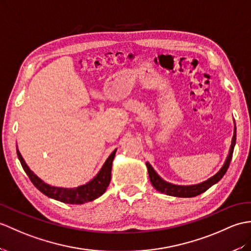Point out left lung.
I'll use <instances>...</instances> for the list:
<instances>
[{"label":"left lung","instance_id":"obj_1","mask_svg":"<svg viewBox=\"0 0 251 251\" xmlns=\"http://www.w3.org/2000/svg\"><path fill=\"white\" fill-rule=\"evenodd\" d=\"M235 142H236V127H235V122H234V132H233L232 143H231L229 154L226 156L225 164L220 168V170L216 174H214L213 176L207 178L206 180H203V182L199 184H194V185H176V184L169 183L158 176V173H157L154 170V168L150 165V162H147L145 165H147V168H148L151 183H152L153 187H155L156 190H158L161 192V194H165L168 196L178 197V198H192V197L199 196L203 194L204 191H206L209 187H212L213 185L218 183L219 180L223 178L225 173L226 172V170H228L230 161L232 159L233 150H234Z\"/></svg>","mask_w":251,"mask_h":251}]
</instances>
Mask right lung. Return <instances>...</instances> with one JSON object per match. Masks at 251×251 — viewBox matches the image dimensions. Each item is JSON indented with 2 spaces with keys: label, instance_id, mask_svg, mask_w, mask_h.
<instances>
[{
  "label": "right lung",
  "instance_id": "add662e5",
  "mask_svg": "<svg viewBox=\"0 0 251 251\" xmlns=\"http://www.w3.org/2000/svg\"><path fill=\"white\" fill-rule=\"evenodd\" d=\"M116 153V149L110 154V156L104 161L103 166L100 170L98 171L96 176L93 177L89 182L77 186V187L66 188V187H57V186H52L45 183L42 178H39L36 174H35L26 162L21 156L18 147H17V155L21 162V166L23 170L25 171L27 176L30 177L31 182L34 184L39 191H42L44 195L51 198V199L57 200L63 203H67V204H83V203L90 202L97 199L100 197L110 184V179H111V169H112V161L114 159V156Z\"/></svg>",
  "mask_w": 251,
  "mask_h": 251
}]
</instances>
